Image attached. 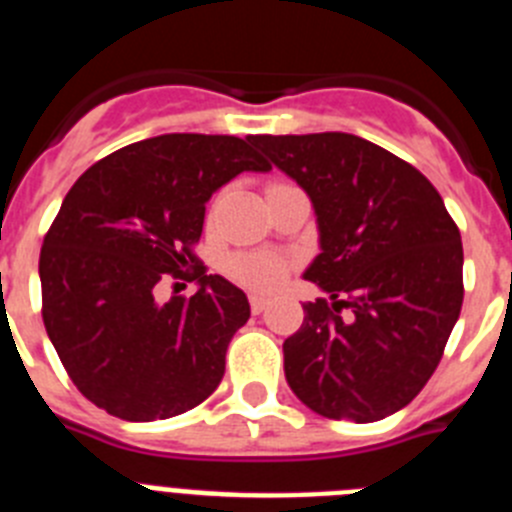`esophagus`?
<instances>
[{
	"mask_svg": "<svg viewBox=\"0 0 512 512\" xmlns=\"http://www.w3.org/2000/svg\"><path fill=\"white\" fill-rule=\"evenodd\" d=\"M248 302H251L253 315H259V312H264L269 307V297L264 295H248Z\"/></svg>",
	"mask_w": 512,
	"mask_h": 512,
	"instance_id": "esophagus-1",
	"label": "esophagus"
}]
</instances>
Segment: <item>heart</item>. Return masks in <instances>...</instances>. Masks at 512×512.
I'll return each mask as SVG.
<instances>
[{
    "label": "heart",
    "instance_id": "obj_1",
    "mask_svg": "<svg viewBox=\"0 0 512 512\" xmlns=\"http://www.w3.org/2000/svg\"><path fill=\"white\" fill-rule=\"evenodd\" d=\"M230 277L251 289H271L287 274V261L271 253H235L228 261Z\"/></svg>",
    "mask_w": 512,
    "mask_h": 512
}]
</instances>
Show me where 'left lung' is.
Segmentation results:
<instances>
[{
  "mask_svg": "<svg viewBox=\"0 0 512 512\" xmlns=\"http://www.w3.org/2000/svg\"><path fill=\"white\" fill-rule=\"evenodd\" d=\"M248 140L305 189L318 217L320 253L302 277L330 300L302 305L305 320L284 341L287 384L323 418L397 413L436 372L464 300L461 235L441 194L359 135Z\"/></svg>",
  "mask_w": 512,
  "mask_h": 512,
  "instance_id": "left-lung-1",
  "label": "left lung"
}]
</instances>
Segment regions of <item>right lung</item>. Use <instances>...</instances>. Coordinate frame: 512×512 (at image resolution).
Wrapping results in <instances>:
<instances>
[{
    "mask_svg": "<svg viewBox=\"0 0 512 512\" xmlns=\"http://www.w3.org/2000/svg\"><path fill=\"white\" fill-rule=\"evenodd\" d=\"M271 166L235 135L169 133L89 166L40 248L43 323L79 392L133 423L182 415L225 374L251 318L243 289L197 266L205 205L241 171ZM194 272H189L191 266ZM164 273L198 282L161 306Z\"/></svg>",
    "mask_w": 512,
    "mask_h": 512,
    "instance_id": "right-lung-1",
    "label": "right lung"
}]
</instances>
